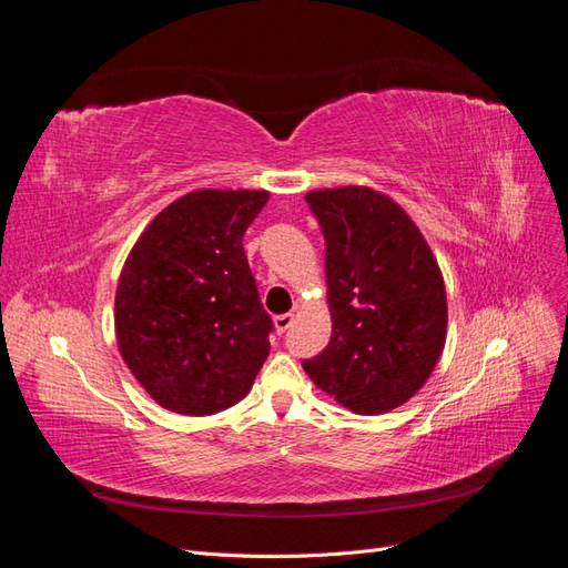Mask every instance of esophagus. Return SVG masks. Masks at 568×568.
<instances>
[{
    "label": "esophagus",
    "instance_id": "34e87169",
    "mask_svg": "<svg viewBox=\"0 0 568 568\" xmlns=\"http://www.w3.org/2000/svg\"><path fill=\"white\" fill-rule=\"evenodd\" d=\"M291 324H294V315H291V313L274 317V329H277V334H284Z\"/></svg>",
    "mask_w": 568,
    "mask_h": 568
}]
</instances>
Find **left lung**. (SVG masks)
<instances>
[{"label": "left lung", "instance_id": "8db88e82", "mask_svg": "<svg viewBox=\"0 0 568 568\" xmlns=\"http://www.w3.org/2000/svg\"><path fill=\"white\" fill-rule=\"evenodd\" d=\"M324 242L332 338L303 369L357 415L415 395L445 346L448 298L436 255L412 217L369 186L307 192Z\"/></svg>", "mask_w": 568, "mask_h": 568}]
</instances>
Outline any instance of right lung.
Segmentation results:
<instances>
[{
    "label": "right lung",
    "mask_w": 568,
    "mask_h": 568,
    "mask_svg": "<svg viewBox=\"0 0 568 568\" xmlns=\"http://www.w3.org/2000/svg\"><path fill=\"white\" fill-rule=\"evenodd\" d=\"M265 189H196L149 222L120 272L115 338L161 407L203 417L251 390L270 353L242 239Z\"/></svg>",
    "instance_id": "obj_1"
}]
</instances>
